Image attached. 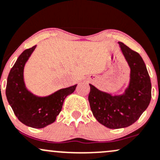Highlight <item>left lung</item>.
<instances>
[{
	"label": "left lung",
	"mask_w": 160,
	"mask_h": 160,
	"mask_svg": "<svg viewBox=\"0 0 160 160\" xmlns=\"http://www.w3.org/2000/svg\"><path fill=\"white\" fill-rule=\"evenodd\" d=\"M130 68L128 87L121 95L112 96L92 84L88 100L97 120L110 129L132 125L140 117L151 100V81L143 60L137 52L119 42Z\"/></svg>",
	"instance_id": "left-lung-1"
}]
</instances>
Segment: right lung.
Listing matches in <instances>:
<instances>
[{"label": "right lung", "instance_id": "right-lung-1", "mask_svg": "<svg viewBox=\"0 0 160 160\" xmlns=\"http://www.w3.org/2000/svg\"><path fill=\"white\" fill-rule=\"evenodd\" d=\"M36 47L25 50L15 62L8 77L6 97L18 120L28 127L40 129L56 120L65 98L74 92L77 84L47 97H38L30 92L23 80V69Z\"/></svg>", "mask_w": 160, "mask_h": 160}]
</instances>
